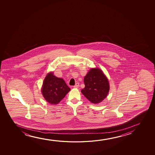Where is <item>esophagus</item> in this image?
I'll return each mask as SVG.
<instances>
[{"mask_svg":"<svg viewBox=\"0 0 155 155\" xmlns=\"http://www.w3.org/2000/svg\"><path fill=\"white\" fill-rule=\"evenodd\" d=\"M79 86V83H77L76 84V85H74V88H78Z\"/></svg>","mask_w":155,"mask_h":155,"instance_id":"1","label":"esophagus"}]
</instances>
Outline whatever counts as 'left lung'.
<instances>
[{"instance_id":"obj_1","label":"left lung","mask_w":155,"mask_h":155,"mask_svg":"<svg viewBox=\"0 0 155 155\" xmlns=\"http://www.w3.org/2000/svg\"><path fill=\"white\" fill-rule=\"evenodd\" d=\"M85 87L81 93L90 102L98 104L106 97L110 89L108 79L99 68H92L84 79Z\"/></svg>"}]
</instances>
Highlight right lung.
<instances>
[{"mask_svg":"<svg viewBox=\"0 0 155 155\" xmlns=\"http://www.w3.org/2000/svg\"><path fill=\"white\" fill-rule=\"evenodd\" d=\"M70 90L63 79L58 78L51 72L45 78L42 93L47 102L52 105H55L65 97Z\"/></svg>","mask_w":155,"mask_h":155,"instance_id":"right-lung-1","label":"right lung"}]
</instances>
